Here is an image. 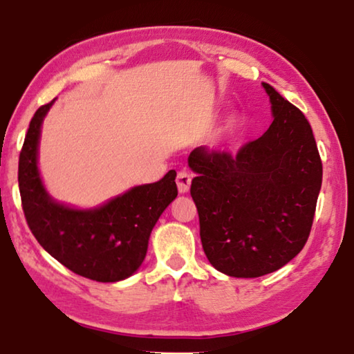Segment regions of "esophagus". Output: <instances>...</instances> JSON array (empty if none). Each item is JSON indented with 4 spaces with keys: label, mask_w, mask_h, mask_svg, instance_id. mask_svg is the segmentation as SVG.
Segmentation results:
<instances>
[{
    "label": "esophagus",
    "mask_w": 354,
    "mask_h": 354,
    "mask_svg": "<svg viewBox=\"0 0 354 354\" xmlns=\"http://www.w3.org/2000/svg\"><path fill=\"white\" fill-rule=\"evenodd\" d=\"M190 183H192V176L187 171H179L176 176V184H178V190L179 194H187L190 189Z\"/></svg>",
    "instance_id": "1"
}]
</instances>
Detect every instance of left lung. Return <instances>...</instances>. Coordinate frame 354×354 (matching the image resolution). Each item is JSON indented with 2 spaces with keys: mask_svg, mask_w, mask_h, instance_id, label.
Instances as JSON below:
<instances>
[{
  "mask_svg": "<svg viewBox=\"0 0 354 354\" xmlns=\"http://www.w3.org/2000/svg\"><path fill=\"white\" fill-rule=\"evenodd\" d=\"M273 122L236 158L198 147L190 195L209 262L234 278L277 272L308 242L322 187V159L310 124L270 84Z\"/></svg>",
  "mask_w": 354,
  "mask_h": 354,
  "instance_id": "left-lung-1",
  "label": "left lung"
}]
</instances>
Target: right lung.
I'll return each instance as SVG.
<instances>
[{
	"label": "right lung",
	"instance_id": "obj_1",
	"mask_svg": "<svg viewBox=\"0 0 354 354\" xmlns=\"http://www.w3.org/2000/svg\"><path fill=\"white\" fill-rule=\"evenodd\" d=\"M55 100L40 106L29 123L19 159L23 212L37 242L80 277L117 283L133 274L147 256L149 234L176 198V171L158 183L133 187L97 209H73L48 195L37 169L41 122Z\"/></svg>",
	"mask_w": 354,
	"mask_h": 354
}]
</instances>
